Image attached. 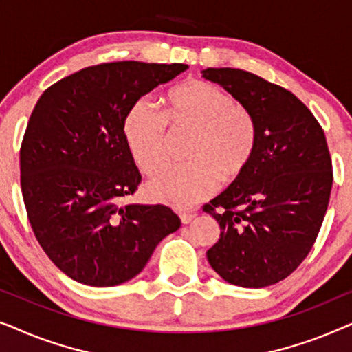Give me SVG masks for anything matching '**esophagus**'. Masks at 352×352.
Returning a JSON list of instances; mask_svg holds the SVG:
<instances>
[{"label":"esophagus","mask_w":352,"mask_h":352,"mask_svg":"<svg viewBox=\"0 0 352 352\" xmlns=\"http://www.w3.org/2000/svg\"><path fill=\"white\" fill-rule=\"evenodd\" d=\"M179 218L182 224H189L195 218V213H179Z\"/></svg>","instance_id":"esophagus-1"}]
</instances>
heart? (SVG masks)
Segmentation results:
<instances>
[{
	"label": "heart",
	"instance_id": "1",
	"mask_svg": "<svg viewBox=\"0 0 352 352\" xmlns=\"http://www.w3.org/2000/svg\"><path fill=\"white\" fill-rule=\"evenodd\" d=\"M190 136L184 166L163 170L146 184L151 200L189 208L247 175L256 158L259 129L254 115L224 89L186 80L168 91L165 115L138 100L123 118V138L134 165L153 175L166 165L173 138Z\"/></svg>",
	"mask_w": 352,
	"mask_h": 352
}]
</instances>
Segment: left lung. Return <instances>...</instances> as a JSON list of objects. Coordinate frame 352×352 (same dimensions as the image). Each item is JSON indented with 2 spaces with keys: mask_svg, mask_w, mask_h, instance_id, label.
<instances>
[{
  "mask_svg": "<svg viewBox=\"0 0 352 352\" xmlns=\"http://www.w3.org/2000/svg\"><path fill=\"white\" fill-rule=\"evenodd\" d=\"M201 74L245 105L259 129L247 175L204 206L221 228L206 258L232 285H274L305 261L327 213L333 170L324 129L295 94L261 76L240 69Z\"/></svg>",
  "mask_w": 352,
  "mask_h": 352,
  "instance_id": "8db88e82",
  "label": "left lung"
}]
</instances>
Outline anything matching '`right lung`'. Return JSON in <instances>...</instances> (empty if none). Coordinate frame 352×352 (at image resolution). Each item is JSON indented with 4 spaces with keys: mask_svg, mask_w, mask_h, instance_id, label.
I'll list each match as a JSON object with an SVG mask.
<instances>
[{
    "mask_svg": "<svg viewBox=\"0 0 352 352\" xmlns=\"http://www.w3.org/2000/svg\"><path fill=\"white\" fill-rule=\"evenodd\" d=\"M189 69L104 62L50 86L21 146L27 218L47 258L74 280L113 287L136 277L181 219L163 205H124L142 176L123 138L126 110Z\"/></svg>",
    "mask_w": 352,
    "mask_h": 352,
    "instance_id": "add662e5",
    "label": "right lung"
}]
</instances>
